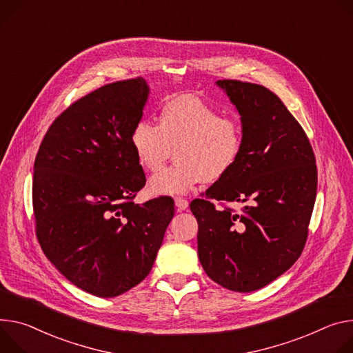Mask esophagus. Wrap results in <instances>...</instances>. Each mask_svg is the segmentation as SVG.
Returning a JSON list of instances; mask_svg holds the SVG:
<instances>
[{
  "instance_id": "34e87169",
  "label": "esophagus",
  "mask_w": 353,
  "mask_h": 353,
  "mask_svg": "<svg viewBox=\"0 0 353 353\" xmlns=\"http://www.w3.org/2000/svg\"><path fill=\"white\" fill-rule=\"evenodd\" d=\"M174 204H176L177 211H184L188 207V201L185 199H181V197H176Z\"/></svg>"
}]
</instances>
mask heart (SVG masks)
Wrapping results in <instances>:
<instances>
[{"instance_id":"b5f03b06","label":"heart","mask_w":353,"mask_h":353,"mask_svg":"<svg viewBox=\"0 0 353 353\" xmlns=\"http://www.w3.org/2000/svg\"><path fill=\"white\" fill-rule=\"evenodd\" d=\"M131 145L141 168L156 172L177 146L176 165L149 180L156 196L187 193L201 181L225 177L236 165L243 146L241 123L194 95H179L160 110L159 125L141 119L131 134Z\"/></svg>"}]
</instances>
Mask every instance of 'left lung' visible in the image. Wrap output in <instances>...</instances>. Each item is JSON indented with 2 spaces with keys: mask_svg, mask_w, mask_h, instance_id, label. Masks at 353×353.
<instances>
[{
  "mask_svg": "<svg viewBox=\"0 0 353 353\" xmlns=\"http://www.w3.org/2000/svg\"><path fill=\"white\" fill-rule=\"evenodd\" d=\"M241 115L243 146L234 169L191 201L199 222V258L215 283L249 293L290 269L304 249L316 197L310 141L274 92L218 80ZM212 199L246 202L242 213L216 210Z\"/></svg>",
  "mask_w": 353,
  "mask_h": 353,
  "instance_id": "8db88e82",
  "label": "left lung"
}]
</instances>
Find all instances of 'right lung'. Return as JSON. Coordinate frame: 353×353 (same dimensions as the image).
<instances>
[{"label": "right lung", "mask_w": 353, "mask_h": 353, "mask_svg": "<svg viewBox=\"0 0 353 353\" xmlns=\"http://www.w3.org/2000/svg\"><path fill=\"white\" fill-rule=\"evenodd\" d=\"M148 95L142 77L87 94L50 125L34 165L43 253L69 281L103 299L131 290L150 273L174 215L168 196L132 201L146 183L131 134Z\"/></svg>", "instance_id": "right-lung-1"}]
</instances>
